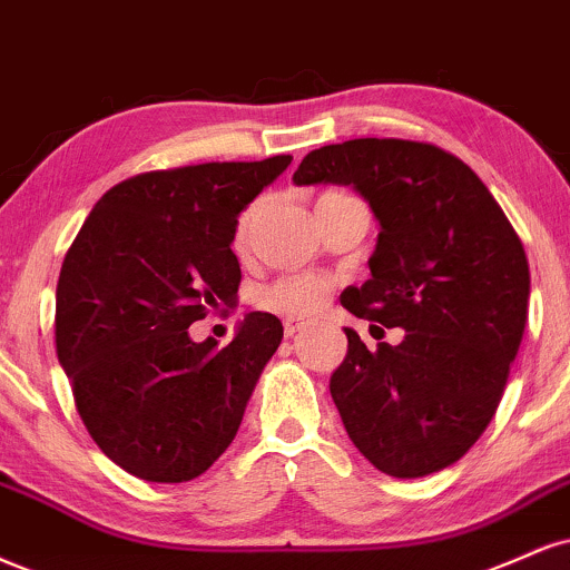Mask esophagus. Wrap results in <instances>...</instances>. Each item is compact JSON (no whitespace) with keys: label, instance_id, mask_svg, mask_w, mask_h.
Segmentation results:
<instances>
[{"label":"esophagus","instance_id":"34e87169","mask_svg":"<svg viewBox=\"0 0 570 570\" xmlns=\"http://www.w3.org/2000/svg\"><path fill=\"white\" fill-rule=\"evenodd\" d=\"M303 321H294V318H286L284 321V334H286V337H294V334H297V332H303Z\"/></svg>","mask_w":570,"mask_h":570}]
</instances>
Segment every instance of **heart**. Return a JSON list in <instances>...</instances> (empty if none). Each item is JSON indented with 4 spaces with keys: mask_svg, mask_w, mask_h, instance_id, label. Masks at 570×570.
<instances>
[{
    "mask_svg": "<svg viewBox=\"0 0 570 570\" xmlns=\"http://www.w3.org/2000/svg\"><path fill=\"white\" fill-rule=\"evenodd\" d=\"M324 196H340V194H324ZM321 196V198H324ZM257 215V207L246 209L242 219H238V242H244L246 233L252 228V219ZM328 294V281L318 276H286L273 281L271 286H265L259 292L257 303L265 311L278 313V315H311L324 305Z\"/></svg>",
    "mask_w": 570,
    "mask_h": 570,
    "instance_id": "b5f03b06",
    "label": "heart"
}]
</instances>
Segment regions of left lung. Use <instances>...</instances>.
Wrapping results in <instances>:
<instances>
[{
	"label": "left lung",
	"instance_id": "8db88e82",
	"mask_svg": "<svg viewBox=\"0 0 570 570\" xmlns=\"http://www.w3.org/2000/svg\"><path fill=\"white\" fill-rule=\"evenodd\" d=\"M297 185H351L380 223L372 278L340 303L403 328L372 353L345 326L332 374L342 424L376 470L424 478L472 449L502 401L528 321L531 273L497 198L430 142L358 137L311 150Z\"/></svg>",
	"mask_w": 570,
	"mask_h": 570
}]
</instances>
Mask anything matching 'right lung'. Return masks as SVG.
Wrapping results in <instances>:
<instances>
[{
	"label": "right lung",
	"instance_id": "1",
	"mask_svg": "<svg viewBox=\"0 0 570 570\" xmlns=\"http://www.w3.org/2000/svg\"><path fill=\"white\" fill-rule=\"evenodd\" d=\"M292 164L212 161L146 173L95 204L60 267L55 347L87 433L150 483H185L233 443L284 326L246 313L230 345L188 326L230 305L238 215Z\"/></svg>",
	"mask_w": 570,
	"mask_h": 570
}]
</instances>
